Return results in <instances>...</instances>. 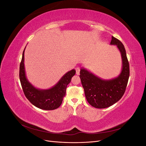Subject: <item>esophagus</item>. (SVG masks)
Listing matches in <instances>:
<instances>
[{
	"label": "esophagus",
	"mask_w": 146,
	"mask_h": 146,
	"mask_svg": "<svg viewBox=\"0 0 146 146\" xmlns=\"http://www.w3.org/2000/svg\"><path fill=\"white\" fill-rule=\"evenodd\" d=\"M80 68H76V74L77 75H80Z\"/></svg>",
	"instance_id": "34e87169"
}]
</instances>
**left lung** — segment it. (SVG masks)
I'll return each mask as SVG.
<instances>
[{"mask_svg":"<svg viewBox=\"0 0 146 146\" xmlns=\"http://www.w3.org/2000/svg\"><path fill=\"white\" fill-rule=\"evenodd\" d=\"M111 44L116 45L122 58V69L118 77L109 80H102L85 69H81L80 78L88 102L96 108L110 107L124 94L130 76L129 63L124 46L112 36Z\"/></svg>","mask_w":146,"mask_h":146,"instance_id":"obj_1","label":"left lung"}]
</instances>
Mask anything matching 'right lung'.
I'll use <instances>...</instances> for the list:
<instances>
[{"label": "right lung", "mask_w": 146, "mask_h": 146, "mask_svg": "<svg viewBox=\"0 0 146 146\" xmlns=\"http://www.w3.org/2000/svg\"><path fill=\"white\" fill-rule=\"evenodd\" d=\"M24 62V50L19 66V79L26 98L35 107L40 109L53 110L58 108L62 104L66 88L76 74V70L72 69L66 73L58 83L50 89L40 90L35 88L28 82L25 77Z\"/></svg>", "instance_id": "obj_1"}]
</instances>
